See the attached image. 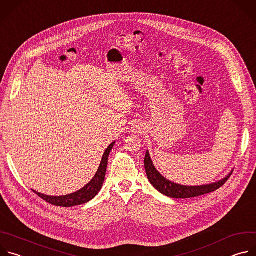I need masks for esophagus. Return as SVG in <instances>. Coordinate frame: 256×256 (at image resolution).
<instances>
[{"label":"esophagus","mask_w":256,"mask_h":256,"mask_svg":"<svg viewBox=\"0 0 256 256\" xmlns=\"http://www.w3.org/2000/svg\"><path fill=\"white\" fill-rule=\"evenodd\" d=\"M142 130V126L140 124L136 122L134 124H132V130L134 132H140Z\"/></svg>","instance_id":"34e87169"}]
</instances>
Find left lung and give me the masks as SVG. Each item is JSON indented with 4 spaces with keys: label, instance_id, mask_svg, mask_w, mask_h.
<instances>
[{
    "label": "left lung",
    "instance_id": "obj_1",
    "mask_svg": "<svg viewBox=\"0 0 256 256\" xmlns=\"http://www.w3.org/2000/svg\"><path fill=\"white\" fill-rule=\"evenodd\" d=\"M144 163L146 173H147L148 179L151 182V184L159 192L172 198H196L206 194L212 192L218 188H220L223 184H225V182L229 179L232 173L231 171L223 179L212 182V184H210L188 186H181V184H175V182H172L167 178H165L154 166L148 150H147V153H146Z\"/></svg>",
    "mask_w": 256,
    "mask_h": 256
}]
</instances>
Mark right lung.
Masks as SVG:
<instances>
[{
	"label": "right lung",
	"mask_w": 256,
	"mask_h": 256,
	"mask_svg": "<svg viewBox=\"0 0 256 256\" xmlns=\"http://www.w3.org/2000/svg\"><path fill=\"white\" fill-rule=\"evenodd\" d=\"M116 142H112L108 146L107 149L105 150L100 165L98 167V170L94 177L91 179L89 184H87L83 188L79 190L76 192H72L66 196H46L44 194H40L38 192H36L32 190L36 194H38L40 198L44 200L46 202L58 206H64V208H70V206H80L83 204H86L93 200L100 190L102 188L103 182L105 179V173H106V168H107V162H108V156L110 154Z\"/></svg>",
	"instance_id": "add662e5"
}]
</instances>
